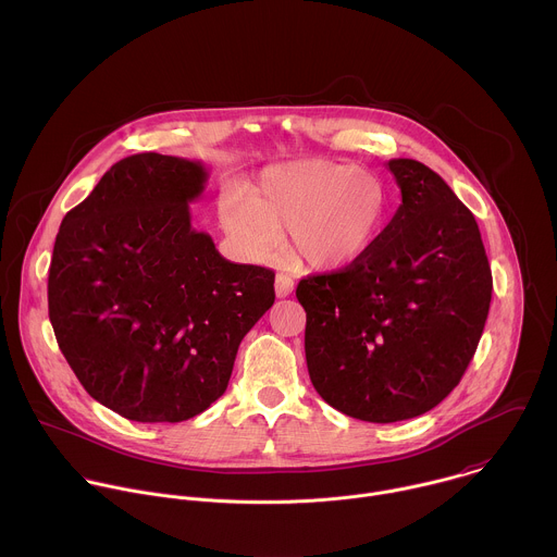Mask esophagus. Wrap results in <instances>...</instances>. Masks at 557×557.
Returning <instances> with one entry per match:
<instances>
[{
    "instance_id": "obj_1",
    "label": "esophagus",
    "mask_w": 557,
    "mask_h": 557,
    "mask_svg": "<svg viewBox=\"0 0 557 557\" xmlns=\"http://www.w3.org/2000/svg\"><path fill=\"white\" fill-rule=\"evenodd\" d=\"M274 285H276V296L278 298H285V296H289L294 292V281L287 274H276V283Z\"/></svg>"
}]
</instances>
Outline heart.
<instances>
[{"label":"heart","mask_w":557,"mask_h":557,"mask_svg":"<svg viewBox=\"0 0 557 557\" xmlns=\"http://www.w3.org/2000/svg\"><path fill=\"white\" fill-rule=\"evenodd\" d=\"M391 197L384 182L351 164L294 160L268 166L248 201L227 193L221 221L227 236L252 259H270L287 230V250L319 270L358 261L384 230Z\"/></svg>","instance_id":"obj_1"}]
</instances>
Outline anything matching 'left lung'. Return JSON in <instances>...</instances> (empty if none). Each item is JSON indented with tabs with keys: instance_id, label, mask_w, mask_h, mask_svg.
Segmentation results:
<instances>
[{
	"instance_id": "8db88e82",
	"label": "left lung",
	"mask_w": 557,
	"mask_h": 557,
	"mask_svg": "<svg viewBox=\"0 0 557 557\" xmlns=\"http://www.w3.org/2000/svg\"><path fill=\"white\" fill-rule=\"evenodd\" d=\"M400 206L373 246L296 289L311 382L367 422L416 418L461 382L488 315L493 278L474 214L426 164L386 162Z\"/></svg>"
}]
</instances>
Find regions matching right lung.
Segmentation results:
<instances>
[{
  "instance_id": "right-lung-1",
  "label": "right lung",
  "mask_w": 557,
  "mask_h": 557,
  "mask_svg": "<svg viewBox=\"0 0 557 557\" xmlns=\"http://www.w3.org/2000/svg\"><path fill=\"white\" fill-rule=\"evenodd\" d=\"M201 160L115 162L60 227L49 319L89 397L135 422H182L227 391L239 343L274 305V272L193 230Z\"/></svg>"
}]
</instances>
